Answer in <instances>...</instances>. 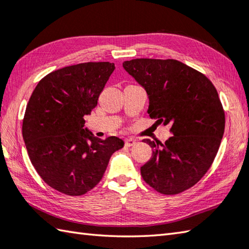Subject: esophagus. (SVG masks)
<instances>
[{"label": "esophagus", "mask_w": 249, "mask_h": 249, "mask_svg": "<svg viewBox=\"0 0 249 249\" xmlns=\"http://www.w3.org/2000/svg\"><path fill=\"white\" fill-rule=\"evenodd\" d=\"M124 144H125V147H133V145H135V144H136V140L131 139V138H129V139H125V141H124Z\"/></svg>", "instance_id": "34e87169"}]
</instances>
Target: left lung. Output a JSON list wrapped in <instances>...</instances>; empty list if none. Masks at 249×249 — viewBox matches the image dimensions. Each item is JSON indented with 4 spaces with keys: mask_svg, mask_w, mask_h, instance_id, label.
Wrapping results in <instances>:
<instances>
[{
    "mask_svg": "<svg viewBox=\"0 0 249 249\" xmlns=\"http://www.w3.org/2000/svg\"><path fill=\"white\" fill-rule=\"evenodd\" d=\"M124 69L144 87L148 113L170 124L172 136L140 168L151 188L166 196L181 193L203 178L215 160L225 131L226 116L216 87L203 73L175 59L137 58Z\"/></svg>",
    "mask_w": 249,
    "mask_h": 249,
    "instance_id": "1",
    "label": "left lung"
}]
</instances>
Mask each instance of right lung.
Masks as SVG:
<instances>
[{
	"label": "right lung",
	"instance_id": "obj_1",
	"mask_svg": "<svg viewBox=\"0 0 249 249\" xmlns=\"http://www.w3.org/2000/svg\"><path fill=\"white\" fill-rule=\"evenodd\" d=\"M114 69L108 61L65 67L44 76L29 99L22 121L29 159L45 183L67 196L94 189L124 145L118 137L102 140L83 128Z\"/></svg>",
	"mask_w": 249,
	"mask_h": 249
}]
</instances>
